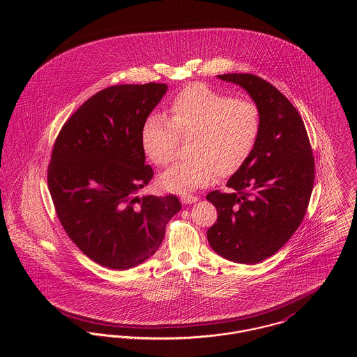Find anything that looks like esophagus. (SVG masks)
Wrapping results in <instances>:
<instances>
[{
    "label": "esophagus",
    "mask_w": 357,
    "mask_h": 357,
    "mask_svg": "<svg viewBox=\"0 0 357 357\" xmlns=\"http://www.w3.org/2000/svg\"><path fill=\"white\" fill-rule=\"evenodd\" d=\"M181 202L184 204H195L199 198L198 197H195V195H191V194H184V195H181Z\"/></svg>",
    "instance_id": "obj_1"
}]
</instances>
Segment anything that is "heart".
I'll list each match as a JSON object with an SVG mask.
<instances>
[{
    "label": "heart",
    "instance_id": "b5f03b06",
    "mask_svg": "<svg viewBox=\"0 0 357 357\" xmlns=\"http://www.w3.org/2000/svg\"><path fill=\"white\" fill-rule=\"evenodd\" d=\"M261 128V109L252 99L191 84L170 100L167 118H146L140 144L153 165L165 167L174 159L178 140L190 139V158L159 176L162 188L185 194L208 185L217 176L236 174L255 153Z\"/></svg>",
    "mask_w": 357,
    "mask_h": 357
}]
</instances>
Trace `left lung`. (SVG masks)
I'll return each mask as SVG.
<instances>
[{
    "mask_svg": "<svg viewBox=\"0 0 357 357\" xmlns=\"http://www.w3.org/2000/svg\"><path fill=\"white\" fill-rule=\"evenodd\" d=\"M242 86L261 109L262 128L248 163L227 187L206 199L217 208L207 241L217 255L257 264L275 255L298 229L314 181V159L304 121L273 85L253 74H222Z\"/></svg>",
    "mask_w": 357,
    "mask_h": 357,
    "instance_id": "1",
    "label": "left lung"
}]
</instances>
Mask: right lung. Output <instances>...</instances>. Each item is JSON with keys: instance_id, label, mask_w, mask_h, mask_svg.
<instances>
[{"instance_id": "right-lung-1", "label": "right lung", "mask_w": 357, "mask_h": 357, "mask_svg": "<svg viewBox=\"0 0 357 357\" xmlns=\"http://www.w3.org/2000/svg\"><path fill=\"white\" fill-rule=\"evenodd\" d=\"M166 91L155 82L105 88L67 119L54 142L48 187L59 221L105 268L123 271L150 258L181 208L176 195L136 197L153 177L142 125Z\"/></svg>"}]
</instances>
